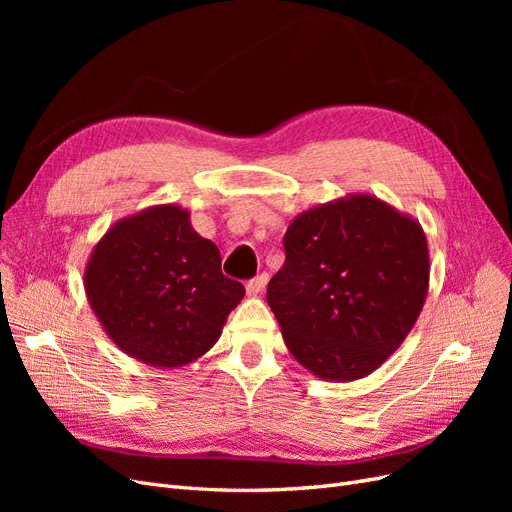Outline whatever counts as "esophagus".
Wrapping results in <instances>:
<instances>
[{
  "mask_svg": "<svg viewBox=\"0 0 512 512\" xmlns=\"http://www.w3.org/2000/svg\"><path fill=\"white\" fill-rule=\"evenodd\" d=\"M267 282H269V275L267 273H262V275H258V277H254V280H250L247 282V294H250V297H258V294L265 290V286H267Z\"/></svg>",
  "mask_w": 512,
  "mask_h": 512,
  "instance_id": "obj_1",
  "label": "esophagus"
}]
</instances>
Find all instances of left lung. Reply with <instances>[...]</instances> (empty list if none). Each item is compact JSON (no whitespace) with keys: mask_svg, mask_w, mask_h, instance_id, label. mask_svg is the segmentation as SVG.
Returning <instances> with one entry per match:
<instances>
[{"mask_svg":"<svg viewBox=\"0 0 512 512\" xmlns=\"http://www.w3.org/2000/svg\"><path fill=\"white\" fill-rule=\"evenodd\" d=\"M267 303L284 344L314 376H369L404 344L429 290L423 226L386 200L352 192L307 209L284 237Z\"/></svg>","mask_w":512,"mask_h":512,"instance_id":"obj_1","label":"left lung"}]
</instances>
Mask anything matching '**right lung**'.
<instances>
[{"label": "right lung", "mask_w": 512, "mask_h": 512, "mask_svg": "<svg viewBox=\"0 0 512 512\" xmlns=\"http://www.w3.org/2000/svg\"><path fill=\"white\" fill-rule=\"evenodd\" d=\"M91 312L130 359L185 367L218 342L245 288L222 275L218 245L192 228L190 211L153 205L117 220L83 271Z\"/></svg>", "instance_id": "add662e5"}]
</instances>
